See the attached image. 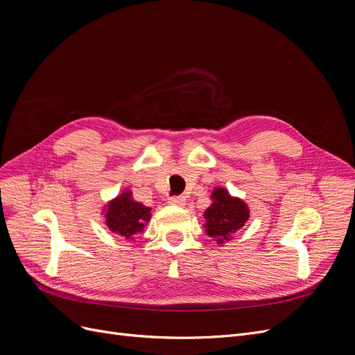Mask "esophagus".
Instances as JSON below:
<instances>
[{
  "instance_id": "obj_1",
  "label": "esophagus",
  "mask_w": 355,
  "mask_h": 355,
  "mask_svg": "<svg viewBox=\"0 0 355 355\" xmlns=\"http://www.w3.org/2000/svg\"><path fill=\"white\" fill-rule=\"evenodd\" d=\"M170 204H173V206H178V207H184L187 206V198L185 197H171L168 200Z\"/></svg>"
}]
</instances>
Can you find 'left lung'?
Returning <instances> with one entry per match:
<instances>
[{
    "label": "left lung",
    "instance_id": "left-lung-1",
    "mask_svg": "<svg viewBox=\"0 0 355 355\" xmlns=\"http://www.w3.org/2000/svg\"><path fill=\"white\" fill-rule=\"evenodd\" d=\"M210 198L211 204L204 211V231L218 244H225L249 220L250 210L245 201L232 197L227 188L216 187Z\"/></svg>",
    "mask_w": 355,
    "mask_h": 355
}]
</instances>
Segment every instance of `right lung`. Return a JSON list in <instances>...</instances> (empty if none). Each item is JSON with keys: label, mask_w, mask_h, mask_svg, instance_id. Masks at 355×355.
Instances as JSON below:
<instances>
[{"label": "right lung", "mask_w": 355, "mask_h": 355, "mask_svg": "<svg viewBox=\"0 0 355 355\" xmlns=\"http://www.w3.org/2000/svg\"><path fill=\"white\" fill-rule=\"evenodd\" d=\"M103 216L111 232L125 240H135V235L145 231L153 214L151 207L135 201L130 189H123L121 194L105 204Z\"/></svg>", "instance_id": "right-lung-1"}]
</instances>
